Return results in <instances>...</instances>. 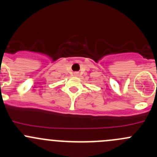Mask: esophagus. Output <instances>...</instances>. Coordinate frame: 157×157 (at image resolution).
I'll return each mask as SVG.
<instances>
[{
    "instance_id": "34e87169",
    "label": "esophagus",
    "mask_w": 157,
    "mask_h": 157,
    "mask_svg": "<svg viewBox=\"0 0 157 157\" xmlns=\"http://www.w3.org/2000/svg\"><path fill=\"white\" fill-rule=\"evenodd\" d=\"M74 75H76V76H77V75H78V73H77V72L74 73Z\"/></svg>"
}]
</instances>
